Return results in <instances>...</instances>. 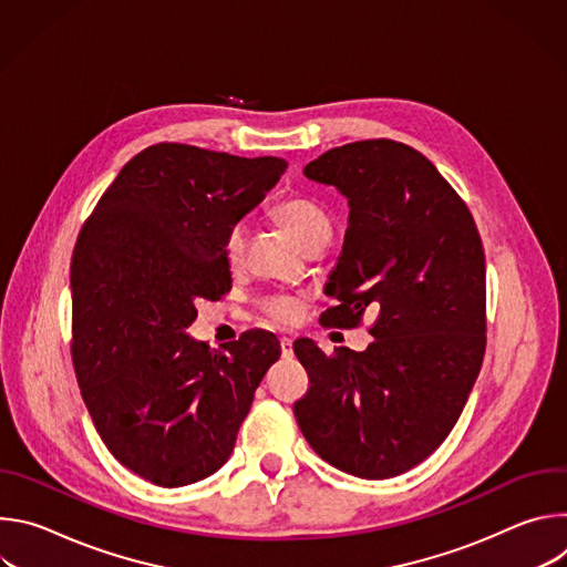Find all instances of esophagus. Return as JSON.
<instances>
[{
	"label": "esophagus",
	"mask_w": 567,
	"mask_h": 567,
	"mask_svg": "<svg viewBox=\"0 0 567 567\" xmlns=\"http://www.w3.org/2000/svg\"><path fill=\"white\" fill-rule=\"evenodd\" d=\"M280 350H282L285 359H291L293 357V341L289 337H282L280 339Z\"/></svg>",
	"instance_id": "esophagus-1"
}]
</instances>
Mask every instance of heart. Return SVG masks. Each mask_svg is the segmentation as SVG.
I'll return each mask as SVG.
<instances>
[{"instance_id": "1", "label": "heart", "mask_w": 567, "mask_h": 567, "mask_svg": "<svg viewBox=\"0 0 567 567\" xmlns=\"http://www.w3.org/2000/svg\"><path fill=\"white\" fill-rule=\"evenodd\" d=\"M278 219L293 233V237L300 241L302 247H309L316 239H330L332 235V217L326 210V206L318 204L316 199L309 197H289L276 208ZM247 241H249V228L245 221H237L228 228L226 241H224V251L226 260L230 265L241 262L247 251ZM267 313H271L278 320H291L296 316V300L285 298V296H271L265 300Z\"/></svg>"}]
</instances>
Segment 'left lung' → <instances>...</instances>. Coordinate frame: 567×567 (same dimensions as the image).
<instances>
[{
    "label": "left lung",
    "mask_w": 567,
    "mask_h": 567,
    "mask_svg": "<svg viewBox=\"0 0 567 567\" xmlns=\"http://www.w3.org/2000/svg\"><path fill=\"white\" fill-rule=\"evenodd\" d=\"M305 177L350 206L322 326L357 328L377 311L374 341L328 357L311 339L293 352L309 374L293 403L309 446L365 480L426 460L455 426L487 346L484 251L466 204L431 161L390 138L320 154Z\"/></svg>",
    "instance_id": "left-lung-1"
}]
</instances>
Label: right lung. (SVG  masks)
<instances>
[{"label": "right lung", "mask_w": 567, "mask_h": 567, "mask_svg": "<svg viewBox=\"0 0 567 567\" xmlns=\"http://www.w3.org/2000/svg\"><path fill=\"white\" fill-rule=\"evenodd\" d=\"M287 161L158 143L123 166L71 258L73 368L110 453L158 487H184L233 453L256 388L280 359L249 330L210 350L188 328L230 289L226 233Z\"/></svg>", "instance_id": "1"}]
</instances>
